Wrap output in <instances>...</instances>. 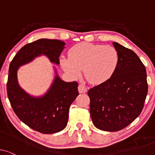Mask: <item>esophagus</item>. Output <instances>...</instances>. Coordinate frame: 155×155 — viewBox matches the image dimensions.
<instances>
[{"label": "esophagus", "mask_w": 155, "mask_h": 155, "mask_svg": "<svg viewBox=\"0 0 155 155\" xmlns=\"http://www.w3.org/2000/svg\"><path fill=\"white\" fill-rule=\"evenodd\" d=\"M87 87H85V85L83 84H80L78 86V91H79L80 93H84L87 92Z\"/></svg>", "instance_id": "esophagus-1"}]
</instances>
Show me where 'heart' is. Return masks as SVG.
I'll return each mask as SVG.
<instances>
[{"label":"heart","mask_w":155,"mask_h":155,"mask_svg":"<svg viewBox=\"0 0 155 155\" xmlns=\"http://www.w3.org/2000/svg\"><path fill=\"white\" fill-rule=\"evenodd\" d=\"M118 61L116 50L111 46L82 42L73 46L69 57H63V68L73 77L81 75L84 70L86 80L94 84L109 80L115 71Z\"/></svg>","instance_id":"heart-1"}]
</instances>
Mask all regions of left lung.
<instances>
[{
  "instance_id": "left-lung-1",
  "label": "left lung",
  "mask_w": 155,
  "mask_h": 155,
  "mask_svg": "<svg viewBox=\"0 0 155 155\" xmlns=\"http://www.w3.org/2000/svg\"><path fill=\"white\" fill-rule=\"evenodd\" d=\"M118 55L111 77L88 91L93 124L115 132L130 125L144 107L148 85L145 65L134 51L113 42Z\"/></svg>"
}]
</instances>
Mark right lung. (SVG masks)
<instances>
[{
  "label": "right lung",
  "mask_w": 155,
  "mask_h": 155,
  "mask_svg": "<svg viewBox=\"0 0 155 155\" xmlns=\"http://www.w3.org/2000/svg\"><path fill=\"white\" fill-rule=\"evenodd\" d=\"M64 45V42L60 40L38 39L21 48L9 66L7 93L12 109L24 124L44 134L58 133L66 127L70 106L79 94L78 83L65 82L56 76L46 95L34 98L19 86L17 71L19 66L41 54L46 55L51 62L59 64V56Z\"/></svg>",
  "instance_id": "add662e5"
}]
</instances>
